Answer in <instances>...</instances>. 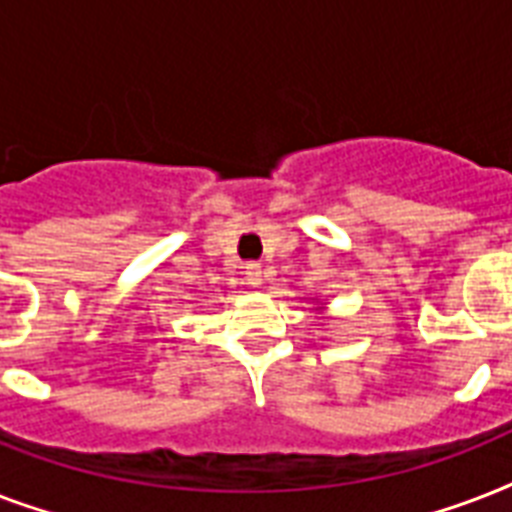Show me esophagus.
Listing matches in <instances>:
<instances>
[{
	"label": "esophagus",
	"instance_id": "esophagus-1",
	"mask_svg": "<svg viewBox=\"0 0 512 512\" xmlns=\"http://www.w3.org/2000/svg\"><path fill=\"white\" fill-rule=\"evenodd\" d=\"M244 273H247L249 287H260L263 284V265L260 263H247L244 265Z\"/></svg>",
	"mask_w": 512,
	"mask_h": 512
}]
</instances>
